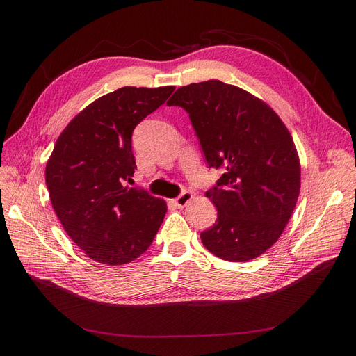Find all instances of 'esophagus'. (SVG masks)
Masks as SVG:
<instances>
[{
	"label": "esophagus",
	"mask_w": 356,
	"mask_h": 356,
	"mask_svg": "<svg viewBox=\"0 0 356 356\" xmlns=\"http://www.w3.org/2000/svg\"><path fill=\"white\" fill-rule=\"evenodd\" d=\"M193 199V195L190 191H184V193H181V195L174 200L175 202V204L178 208H184L186 204L190 202Z\"/></svg>",
	"instance_id": "34e87169"
}]
</instances>
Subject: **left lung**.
I'll return each instance as SVG.
<instances>
[{"mask_svg":"<svg viewBox=\"0 0 356 356\" xmlns=\"http://www.w3.org/2000/svg\"><path fill=\"white\" fill-rule=\"evenodd\" d=\"M168 105L187 111L208 166L224 170L204 193L218 213L200 233L202 243L233 263L264 254L300 193V161L286 126L266 102L220 80L179 88Z\"/></svg>","mask_w":356,"mask_h":356,"instance_id":"left-lung-1","label":"left lung"}]
</instances>
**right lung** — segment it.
Instances as JSON below:
<instances>
[{
  "label": "right lung",
  "instance_id": "right-lung-1",
  "mask_svg": "<svg viewBox=\"0 0 356 356\" xmlns=\"http://www.w3.org/2000/svg\"><path fill=\"white\" fill-rule=\"evenodd\" d=\"M174 86L126 88L101 96L63 129L46 166V184L59 221L92 260L134 261L153 243L166 202L124 187L136 169L132 134L163 105Z\"/></svg>",
  "mask_w": 356,
  "mask_h": 356
}]
</instances>
